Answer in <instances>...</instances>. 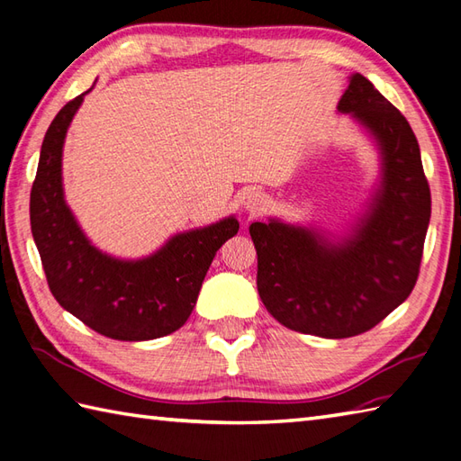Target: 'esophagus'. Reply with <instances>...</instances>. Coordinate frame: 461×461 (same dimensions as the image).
Instances as JSON below:
<instances>
[{"instance_id": "34e87169", "label": "esophagus", "mask_w": 461, "mask_h": 461, "mask_svg": "<svg viewBox=\"0 0 461 461\" xmlns=\"http://www.w3.org/2000/svg\"><path fill=\"white\" fill-rule=\"evenodd\" d=\"M246 208L251 213H259L267 208V198L263 194H249L248 200H246Z\"/></svg>"}]
</instances>
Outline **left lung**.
<instances>
[{
  "instance_id": "left-lung-1",
  "label": "left lung",
  "mask_w": 461,
  "mask_h": 461,
  "mask_svg": "<svg viewBox=\"0 0 461 461\" xmlns=\"http://www.w3.org/2000/svg\"><path fill=\"white\" fill-rule=\"evenodd\" d=\"M382 150V185L355 233L332 246L281 221L249 225L263 305L291 330L325 339L366 332L412 293L432 212L420 146L404 114L366 77L352 75L339 101Z\"/></svg>"
}]
</instances>
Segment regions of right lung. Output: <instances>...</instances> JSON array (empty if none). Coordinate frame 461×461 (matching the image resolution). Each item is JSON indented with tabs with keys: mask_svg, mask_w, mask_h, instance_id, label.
<instances>
[{
	"mask_svg": "<svg viewBox=\"0 0 461 461\" xmlns=\"http://www.w3.org/2000/svg\"><path fill=\"white\" fill-rule=\"evenodd\" d=\"M75 96L49 126L32 185L29 215L47 285L59 305L116 340H150L178 330L198 299L215 251L240 230L236 218L172 238L154 256L121 261L93 248L63 200L61 154Z\"/></svg>",
	"mask_w": 461,
	"mask_h": 461,
	"instance_id": "obj_1",
	"label": "right lung"
}]
</instances>
